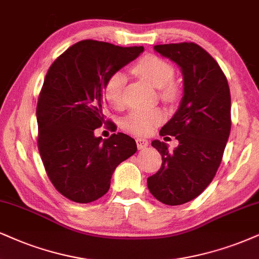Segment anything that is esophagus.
Here are the masks:
<instances>
[{
	"mask_svg": "<svg viewBox=\"0 0 259 259\" xmlns=\"http://www.w3.org/2000/svg\"><path fill=\"white\" fill-rule=\"evenodd\" d=\"M136 142H137V148H138L139 150L144 149L149 145V140H146L144 138H137Z\"/></svg>",
	"mask_w": 259,
	"mask_h": 259,
	"instance_id": "esophagus-1",
	"label": "esophagus"
}]
</instances>
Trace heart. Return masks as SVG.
Here are the masks:
<instances>
[{"label": "heart", "mask_w": 259, "mask_h": 259, "mask_svg": "<svg viewBox=\"0 0 259 259\" xmlns=\"http://www.w3.org/2000/svg\"><path fill=\"white\" fill-rule=\"evenodd\" d=\"M133 72L140 78L148 81L156 89H161L159 96L162 100L171 102L178 97V85L173 81L175 69L171 63L157 55H145L136 62ZM126 76L122 73L115 72L108 76L103 88L104 98L107 103L114 108H120L123 104V88ZM163 111L158 108L154 109H135L124 117L123 128L127 132L138 136L151 133L157 124L163 120Z\"/></svg>", "instance_id": "b5f03b06"}]
</instances>
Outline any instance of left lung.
Returning a JSON list of instances; mask_svg holds the SVG:
<instances>
[{"label":"left lung","mask_w":259,"mask_h":259,"mask_svg":"<svg viewBox=\"0 0 259 259\" xmlns=\"http://www.w3.org/2000/svg\"><path fill=\"white\" fill-rule=\"evenodd\" d=\"M155 50L181 68L184 96L159 131L162 137H175L179 145L169 151L163 142L151 143L162 156V165L148 178V187L161 203L180 205L199 196L221 164L232 126L231 92L221 67L198 44H161Z\"/></svg>","instance_id":"8db88e82"}]
</instances>
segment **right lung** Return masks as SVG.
I'll return each instance as SVG.
<instances>
[{"mask_svg":"<svg viewBox=\"0 0 259 259\" xmlns=\"http://www.w3.org/2000/svg\"><path fill=\"white\" fill-rule=\"evenodd\" d=\"M143 47L80 40L49 67L37 103V145L48 178L62 196L91 203L110 187L115 168L137 151L124 133L95 137L107 123L103 88L108 76L133 61Z\"/></svg>","mask_w":259,"mask_h":259,"instance_id":"obj_1","label":"right lung"}]
</instances>
